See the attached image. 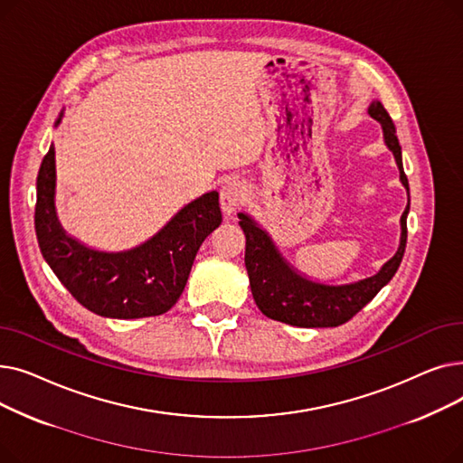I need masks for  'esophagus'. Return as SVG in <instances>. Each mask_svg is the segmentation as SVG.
Segmentation results:
<instances>
[{"instance_id":"34e87169","label":"esophagus","mask_w":463,"mask_h":463,"mask_svg":"<svg viewBox=\"0 0 463 463\" xmlns=\"http://www.w3.org/2000/svg\"><path fill=\"white\" fill-rule=\"evenodd\" d=\"M246 199H248V187L240 180L227 182L222 193H219V203H222V210L225 215H232L240 206H244Z\"/></svg>"}]
</instances>
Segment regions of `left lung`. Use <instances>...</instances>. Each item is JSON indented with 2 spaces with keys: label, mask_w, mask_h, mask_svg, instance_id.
Returning a JSON list of instances; mask_svg holds the SVG:
<instances>
[{
  "label": "left lung",
  "mask_w": 463,
  "mask_h": 463,
  "mask_svg": "<svg viewBox=\"0 0 463 463\" xmlns=\"http://www.w3.org/2000/svg\"><path fill=\"white\" fill-rule=\"evenodd\" d=\"M368 114L381 124L384 144L394 156L400 170V182L409 197V182L402 163V146L396 137L392 118L388 116L381 101H372ZM407 213L409 203L400 217L402 234L398 251L381 266L377 274L351 283H325L298 272L281 255L272 236L250 213L240 212L238 225L246 234V270L257 307L266 317L290 326L326 328L347 323L394 278L405 253Z\"/></svg>",
  "instance_id": "left-lung-1"
}]
</instances>
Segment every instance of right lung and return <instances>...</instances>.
<instances>
[{"label": "right lung", "instance_id": "right-lung-1", "mask_svg": "<svg viewBox=\"0 0 463 463\" xmlns=\"http://www.w3.org/2000/svg\"><path fill=\"white\" fill-rule=\"evenodd\" d=\"M63 110L56 119L61 124ZM222 225L219 193L187 203L142 244L124 251L95 250L67 234L56 212V150L37 176L35 232L44 260L86 309L110 319L156 317L173 307L203 241Z\"/></svg>", "mask_w": 463, "mask_h": 463}]
</instances>
